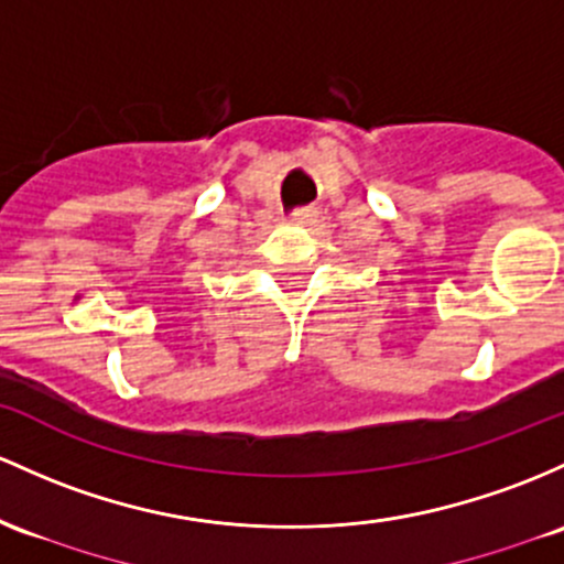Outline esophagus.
<instances>
[{
    "instance_id": "1",
    "label": "esophagus",
    "mask_w": 564,
    "mask_h": 564,
    "mask_svg": "<svg viewBox=\"0 0 564 564\" xmlns=\"http://www.w3.org/2000/svg\"><path fill=\"white\" fill-rule=\"evenodd\" d=\"M315 216L318 214H315L313 208H300V212H294L292 219L296 221V225H311V221H315Z\"/></svg>"
}]
</instances>
